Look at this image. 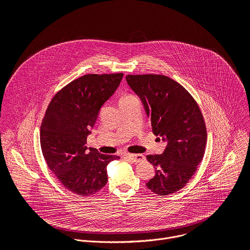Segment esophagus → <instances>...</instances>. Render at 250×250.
<instances>
[{"label": "esophagus", "mask_w": 250, "mask_h": 250, "mask_svg": "<svg viewBox=\"0 0 250 250\" xmlns=\"http://www.w3.org/2000/svg\"><path fill=\"white\" fill-rule=\"evenodd\" d=\"M125 156L127 158H129L133 163H139L141 161L146 160V157L142 155V154H130V153H127V154H125Z\"/></svg>", "instance_id": "obj_1"}]
</instances>
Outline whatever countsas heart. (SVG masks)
<instances>
[{"mask_svg": "<svg viewBox=\"0 0 250 250\" xmlns=\"http://www.w3.org/2000/svg\"><path fill=\"white\" fill-rule=\"evenodd\" d=\"M133 96L132 95H125V96H124L121 100H126V99H129V98H132Z\"/></svg>", "mask_w": 250, "mask_h": 250, "instance_id": "heart-1", "label": "heart"}]
</instances>
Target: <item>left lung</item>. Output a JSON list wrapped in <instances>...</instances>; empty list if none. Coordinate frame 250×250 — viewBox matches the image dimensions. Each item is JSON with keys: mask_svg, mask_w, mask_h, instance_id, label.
I'll use <instances>...</instances> for the list:
<instances>
[{"mask_svg": "<svg viewBox=\"0 0 250 250\" xmlns=\"http://www.w3.org/2000/svg\"><path fill=\"white\" fill-rule=\"evenodd\" d=\"M126 82L144 104L153 133L167 141L162 154L146 156L155 168L146 186L159 196L179 191L205 154L207 128L199 105L181 84L164 75H127Z\"/></svg>", "mask_w": 250, "mask_h": 250, "instance_id": "8db88e82", "label": "left lung"}]
</instances>
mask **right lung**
I'll list each match as a JSON object with an SVG mask.
<instances>
[{"label": "right lung", "instance_id": "1", "mask_svg": "<svg viewBox=\"0 0 250 250\" xmlns=\"http://www.w3.org/2000/svg\"><path fill=\"white\" fill-rule=\"evenodd\" d=\"M123 73L87 74L59 90L41 126V146L61 184L79 196L99 192L108 182L106 165L120 157L85 146L104 103L117 90Z\"/></svg>", "mask_w": 250, "mask_h": 250}]
</instances>
